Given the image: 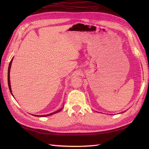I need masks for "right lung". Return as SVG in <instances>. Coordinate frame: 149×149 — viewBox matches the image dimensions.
Segmentation results:
<instances>
[{
	"label": "right lung",
	"mask_w": 149,
	"mask_h": 149,
	"mask_svg": "<svg viewBox=\"0 0 149 149\" xmlns=\"http://www.w3.org/2000/svg\"><path fill=\"white\" fill-rule=\"evenodd\" d=\"M12 60H13V58H12V59L11 60V61H10V62L9 66H8V88H9V90H10V93H12V90H11V86H10V68H11V65H12ZM12 96H13V94H12ZM61 109H62V108H61V109L58 110V111H56L54 112H53V113H52V114H47V115H41V116L33 115V116H37H37H39V117H46V116H51V115H52V114H56V113H57V112H60Z\"/></svg>",
	"instance_id": "add662e5"
}]
</instances>
